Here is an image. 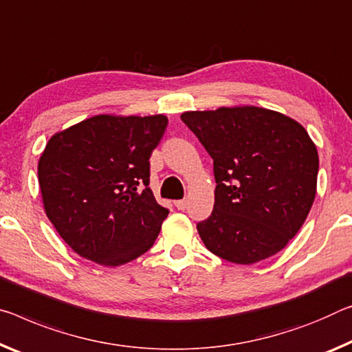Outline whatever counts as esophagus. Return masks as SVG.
<instances>
[{"label":"esophagus","mask_w":352,"mask_h":352,"mask_svg":"<svg viewBox=\"0 0 352 352\" xmlns=\"http://www.w3.org/2000/svg\"><path fill=\"white\" fill-rule=\"evenodd\" d=\"M175 206H177V208L178 210H186V206H188V202H186V200H177V202H175Z\"/></svg>","instance_id":"esophagus-1"}]
</instances>
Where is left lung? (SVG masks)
I'll use <instances>...</instances> for the list:
<instances>
[{
	"label": "left lung",
	"instance_id": "obj_1",
	"mask_svg": "<svg viewBox=\"0 0 352 352\" xmlns=\"http://www.w3.org/2000/svg\"><path fill=\"white\" fill-rule=\"evenodd\" d=\"M213 158V213L197 224L210 252L252 265L287 246L314 205L318 152L299 122L258 106L182 114Z\"/></svg>",
	"mask_w": 352,
	"mask_h": 352
}]
</instances>
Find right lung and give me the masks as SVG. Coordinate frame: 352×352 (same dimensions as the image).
<instances>
[{
  "label": "right lung",
  "mask_w": 352,
  "mask_h": 352,
  "mask_svg": "<svg viewBox=\"0 0 352 352\" xmlns=\"http://www.w3.org/2000/svg\"><path fill=\"white\" fill-rule=\"evenodd\" d=\"M166 126L163 114H100L50 138L37 166L43 208L78 255L120 266L153 246L169 210L148 188V160Z\"/></svg>",
  "instance_id": "obj_1"
}]
</instances>
